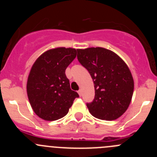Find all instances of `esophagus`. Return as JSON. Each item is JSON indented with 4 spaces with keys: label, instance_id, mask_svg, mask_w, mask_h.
Masks as SVG:
<instances>
[{
    "label": "esophagus",
    "instance_id": "esophagus-1",
    "mask_svg": "<svg viewBox=\"0 0 157 157\" xmlns=\"http://www.w3.org/2000/svg\"><path fill=\"white\" fill-rule=\"evenodd\" d=\"M77 93H78L79 96H82V91H81V90H78V92H77Z\"/></svg>",
    "mask_w": 157,
    "mask_h": 157
}]
</instances>
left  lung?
<instances>
[{"label": "left lung", "mask_w": 157, "mask_h": 157, "mask_svg": "<svg viewBox=\"0 0 157 157\" xmlns=\"http://www.w3.org/2000/svg\"><path fill=\"white\" fill-rule=\"evenodd\" d=\"M77 59L93 80L95 98L86 104L95 118L112 121L126 112L134 92V79L126 63L109 49H77Z\"/></svg>", "instance_id": "1"}]
</instances>
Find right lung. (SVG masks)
<instances>
[{"label":"right lung","mask_w":157,"mask_h":157,"mask_svg":"<svg viewBox=\"0 0 157 157\" xmlns=\"http://www.w3.org/2000/svg\"><path fill=\"white\" fill-rule=\"evenodd\" d=\"M77 56L75 48H52L42 53L32 66L26 83L28 99L35 113L45 121L65 116L77 92L71 90L65 70Z\"/></svg>","instance_id":"1"}]
</instances>
